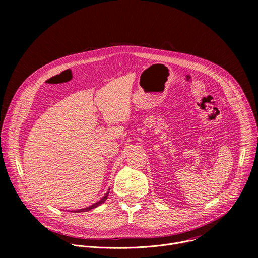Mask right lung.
<instances>
[{
	"instance_id": "1",
	"label": "right lung",
	"mask_w": 258,
	"mask_h": 258,
	"mask_svg": "<svg viewBox=\"0 0 258 258\" xmlns=\"http://www.w3.org/2000/svg\"><path fill=\"white\" fill-rule=\"evenodd\" d=\"M107 196H108V192H106L105 194V196L99 201V202H97V203H95V204H93L92 206H89V207H87V208H85V209H79V210H77L76 212H83V211H89V210H91V209H94V208H96L97 206H99L100 204H102V203L107 199Z\"/></svg>"
}]
</instances>
